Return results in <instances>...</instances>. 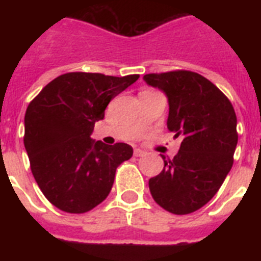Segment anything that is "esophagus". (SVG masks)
<instances>
[{"label": "esophagus", "instance_id": "34e87169", "mask_svg": "<svg viewBox=\"0 0 261 261\" xmlns=\"http://www.w3.org/2000/svg\"><path fill=\"white\" fill-rule=\"evenodd\" d=\"M133 154H135V156H144L146 153L144 150H141V149H135Z\"/></svg>", "mask_w": 261, "mask_h": 261}]
</instances>
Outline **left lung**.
<instances>
[{"instance_id": "obj_1", "label": "left lung", "mask_w": 261, "mask_h": 261, "mask_svg": "<svg viewBox=\"0 0 261 261\" xmlns=\"http://www.w3.org/2000/svg\"><path fill=\"white\" fill-rule=\"evenodd\" d=\"M147 85L168 99V130L180 149L149 180L153 199L174 214L199 211L218 192L231 170L238 144L237 115L227 96L199 73L174 70L145 74Z\"/></svg>"}]
</instances>
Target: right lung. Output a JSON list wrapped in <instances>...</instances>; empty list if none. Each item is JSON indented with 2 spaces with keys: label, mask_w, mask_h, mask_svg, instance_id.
Returning <instances> with one entry per match:
<instances>
[{
  "label": "right lung",
  "mask_w": 261,
  "mask_h": 261,
  "mask_svg": "<svg viewBox=\"0 0 261 261\" xmlns=\"http://www.w3.org/2000/svg\"><path fill=\"white\" fill-rule=\"evenodd\" d=\"M138 74L114 77L73 71L59 75L32 99L24 115V147L41 192L60 211L86 213L111 192L132 146L90 137L108 103Z\"/></svg>",
  "instance_id": "1"
}]
</instances>
